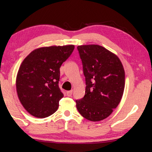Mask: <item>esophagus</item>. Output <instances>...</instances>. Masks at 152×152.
<instances>
[{
  "mask_svg": "<svg viewBox=\"0 0 152 152\" xmlns=\"http://www.w3.org/2000/svg\"><path fill=\"white\" fill-rule=\"evenodd\" d=\"M72 93H73V91H72V90H69V91H67L66 94L67 96H69V97H70V96H72Z\"/></svg>",
  "mask_w": 152,
  "mask_h": 152,
  "instance_id": "34e87169",
  "label": "esophagus"
}]
</instances>
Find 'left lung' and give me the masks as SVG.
<instances>
[{"label": "left lung", "mask_w": 152, "mask_h": 152, "mask_svg": "<svg viewBox=\"0 0 152 152\" xmlns=\"http://www.w3.org/2000/svg\"><path fill=\"white\" fill-rule=\"evenodd\" d=\"M85 76V95L76 108L91 121L107 118L118 107L125 87V72L120 59L99 45L77 47Z\"/></svg>", "instance_id": "left-lung-1"}]
</instances>
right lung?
<instances>
[{
    "instance_id": "1",
    "label": "right lung",
    "mask_w": 152,
    "mask_h": 152,
    "mask_svg": "<svg viewBox=\"0 0 152 152\" xmlns=\"http://www.w3.org/2000/svg\"><path fill=\"white\" fill-rule=\"evenodd\" d=\"M74 48L73 45L39 48L23 61L16 78L17 93L31 115L44 118L57 110L64 96L59 87V68Z\"/></svg>"
}]
</instances>
